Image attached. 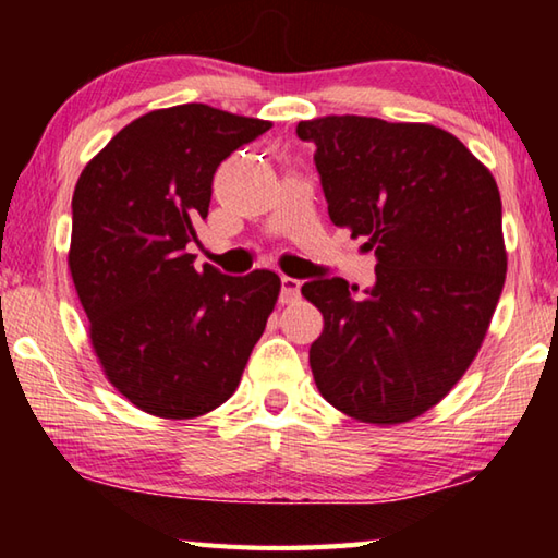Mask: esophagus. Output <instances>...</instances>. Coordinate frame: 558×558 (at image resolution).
I'll use <instances>...</instances> for the list:
<instances>
[{
  "label": "esophagus",
  "mask_w": 558,
  "mask_h": 558,
  "mask_svg": "<svg viewBox=\"0 0 558 558\" xmlns=\"http://www.w3.org/2000/svg\"><path fill=\"white\" fill-rule=\"evenodd\" d=\"M280 282H282V290H280V300L282 302H292V300L300 298V280L282 276Z\"/></svg>",
  "instance_id": "1"
}]
</instances>
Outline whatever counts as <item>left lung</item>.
<instances>
[{"label": "left lung", "instance_id": "obj_1", "mask_svg": "<svg viewBox=\"0 0 558 558\" xmlns=\"http://www.w3.org/2000/svg\"><path fill=\"white\" fill-rule=\"evenodd\" d=\"M329 219L364 235L376 286H302L325 327L310 347L319 393L372 426L418 418L450 393L493 323L507 276L502 202L489 169L428 122L302 120Z\"/></svg>", "mask_w": 558, "mask_h": 558}]
</instances>
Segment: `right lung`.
I'll return each instance as SVG.
<instances>
[{"instance_id":"add662e5","label":"right lung","mask_w":558,"mask_h":558,"mask_svg":"<svg viewBox=\"0 0 558 558\" xmlns=\"http://www.w3.org/2000/svg\"><path fill=\"white\" fill-rule=\"evenodd\" d=\"M270 120L204 102L153 110L90 159L73 192L69 270L108 381L157 418L186 421L239 389L280 295L272 270L194 268L214 172Z\"/></svg>"}]
</instances>
